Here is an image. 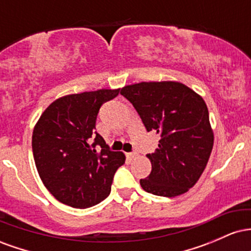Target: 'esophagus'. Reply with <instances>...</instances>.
<instances>
[{
    "label": "esophagus",
    "mask_w": 251,
    "mask_h": 251,
    "mask_svg": "<svg viewBox=\"0 0 251 251\" xmlns=\"http://www.w3.org/2000/svg\"><path fill=\"white\" fill-rule=\"evenodd\" d=\"M126 157H127L128 159H133V158L137 157V153H135V152H128V153H126Z\"/></svg>",
    "instance_id": "34e87169"
}]
</instances>
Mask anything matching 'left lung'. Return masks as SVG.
I'll use <instances>...</instances> for the list:
<instances>
[{
  "mask_svg": "<svg viewBox=\"0 0 251 251\" xmlns=\"http://www.w3.org/2000/svg\"><path fill=\"white\" fill-rule=\"evenodd\" d=\"M120 94L133 105L146 131L160 135L154 153L146 154L152 171L140 185L146 192L176 197L197 183L214 146L203 98L180 82H140Z\"/></svg>",
  "mask_w": 251,
  "mask_h": 251,
  "instance_id": "1",
  "label": "left lung"
}]
</instances>
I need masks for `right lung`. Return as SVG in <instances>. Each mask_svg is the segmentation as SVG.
Returning a JSON list of instances; mask_svg holds the SVG:
<instances>
[{
	"mask_svg": "<svg viewBox=\"0 0 251 251\" xmlns=\"http://www.w3.org/2000/svg\"><path fill=\"white\" fill-rule=\"evenodd\" d=\"M120 89H99L60 98L40 117L33 132V154L40 178L57 201L86 209L111 192L114 174L125 163L96 131L103 102Z\"/></svg>",
	"mask_w": 251,
	"mask_h": 251,
	"instance_id": "obj_1",
	"label": "right lung"
}]
</instances>
